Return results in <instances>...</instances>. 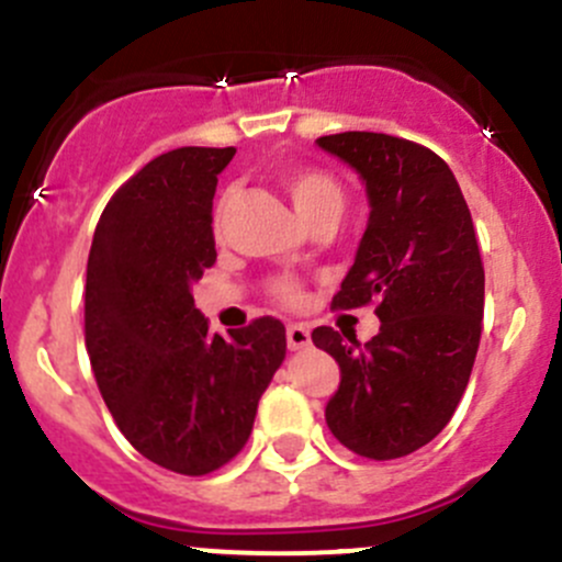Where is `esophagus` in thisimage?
<instances>
[{"label":"esophagus","mask_w":562,"mask_h":562,"mask_svg":"<svg viewBox=\"0 0 562 562\" xmlns=\"http://www.w3.org/2000/svg\"><path fill=\"white\" fill-rule=\"evenodd\" d=\"M285 337H288V348L291 350H304L310 348V342H313V339H310V328L304 326V323H291Z\"/></svg>","instance_id":"1"}]
</instances>
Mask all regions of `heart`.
<instances>
[{
	"mask_svg": "<svg viewBox=\"0 0 562 562\" xmlns=\"http://www.w3.org/2000/svg\"><path fill=\"white\" fill-rule=\"evenodd\" d=\"M282 187L291 195L293 206L302 214L307 223H313L315 217H323V214H331V217H339L345 206V192L339 187V181L334 179L331 173L326 171H313V168H296V171H288L282 176ZM277 293L288 302H296L299 291L291 285V282H280L277 285Z\"/></svg>",
	"mask_w": 562,
	"mask_h": 562,
	"instance_id": "obj_1",
	"label": "heart"
}]
</instances>
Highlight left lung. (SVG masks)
Instances as JSON below:
<instances>
[{"label": "left lung", "instance_id": "obj_1", "mask_svg": "<svg viewBox=\"0 0 562 562\" xmlns=\"http://www.w3.org/2000/svg\"><path fill=\"white\" fill-rule=\"evenodd\" d=\"M359 173L370 217L337 310L375 302L381 331L361 345L328 326L315 348L339 364L326 424L350 451L407 457L454 416L484 317V266L451 168L435 151L386 133L315 140Z\"/></svg>", "mask_w": 562, "mask_h": 562}]
</instances>
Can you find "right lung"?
<instances>
[{
	"label": "right lung",
	"mask_w": 562,
	"mask_h": 562,
	"mask_svg": "<svg viewBox=\"0 0 562 562\" xmlns=\"http://www.w3.org/2000/svg\"><path fill=\"white\" fill-rule=\"evenodd\" d=\"M236 149L181 146L108 201L87 263V350L113 422L146 459L181 475L223 468L252 432L285 359V326L258 317L209 331L192 285L217 260L212 203Z\"/></svg>",
	"instance_id": "obj_1"
}]
</instances>
